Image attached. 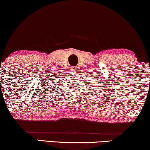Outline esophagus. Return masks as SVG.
Instances as JSON below:
<instances>
[{
	"label": "esophagus",
	"instance_id": "esophagus-1",
	"mask_svg": "<svg viewBox=\"0 0 150 150\" xmlns=\"http://www.w3.org/2000/svg\"><path fill=\"white\" fill-rule=\"evenodd\" d=\"M71 69H73V71H76L78 70L76 67H71Z\"/></svg>",
	"mask_w": 150,
	"mask_h": 150
}]
</instances>
